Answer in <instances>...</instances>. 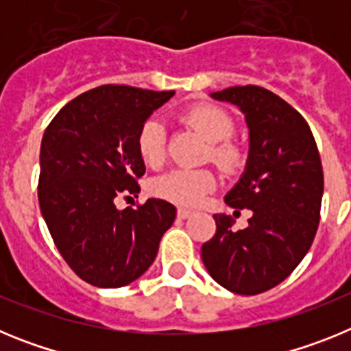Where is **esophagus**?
Instances as JSON below:
<instances>
[{
	"label": "esophagus",
	"instance_id": "34e87169",
	"mask_svg": "<svg viewBox=\"0 0 351 351\" xmlns=\"http://www.w3.org/2000/svg\"><path fill=\"white\" fill-rule=\"evenodd\" d=\"M191 210H188V209H178V218L179 219H186V218H190L191 216Z\"/></svg>",
	"mask_w": 351,
	"mask_h": 351
}]
</instances>
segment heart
<instances>
[{"label": "heart", "mask_w": 351, "mask_h": 351, "mask_svg": "<svg viewBox=\"0 0 351 351\" xmlns=\"http://www.w3.org/2000/svg\"><path fill=\"white\" fill-rule=\"evenodd\" d=\"M179 119L209 141L206 160L213 161L221 172L234 173L246 163V151L232 138L235 119L228 110L214 104H195L181 112ZM135 144L145 165L160 169L169 156V137L163 121L147 117L138 128ZM214 188L216 176L207 169H176L153 179L149 186L154 197L182 207L200 206Z\"/></svg>", "instance_id": "b5f03b06"}]
</instances>
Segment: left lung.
<instances>
[{"label": "left lung", "instance_id": "8db88e82", "mask_svg": "<svg viewBox=\"0 0 351 351\" xmlns=\"http://www.w3.org/2000/svg\"><path fill=\"white\" fill-rule=\"evenodd\" d=\"M213 98L246 114L250 160L225 202L253 216L244 230H232L228 216L214 214L202 262L223 288L256 295L287 280L311 247L324 195L320 153L308 121L269 89L237 86Z\"/></svg>", "mask_w": 351, "mask_h": 351}]
</instances>
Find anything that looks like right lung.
Wrapping results in <instances>:
<instances>
[{"label":"right lung","mask_w":351,"mask_h":351,"mask_svg":"<svg viewBox=\"0 0 351 351\" xmlns=\"http://www.w3.org/2000/svg\"><path fill=\"white\" fill-rule=\"evenodd\" d=\"M172 96L107 84L68 101L43 133L42 216L68 267L93 287H125L141 278L176 219V207L160 198L123 210L114 204L141 191L145 167L137 132Z\"/></svg>","instance_id":"right-lung-1"}]
</instances>
